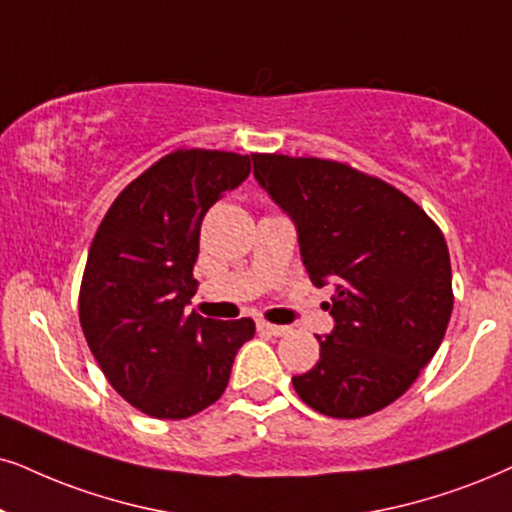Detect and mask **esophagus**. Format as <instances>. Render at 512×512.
Segmentation results:
<instances>
[{"mask_svg":"<svg viewBox=\"0 0 512 512\" xmlns=\"http://www.w3.org/2000/svg\"><path fill=\"white\" fill-rule=\"evenodd\" d=\"M257 326H260V331L269 333V335H276V338H281V335H286L290 331L288 326H276V323H269V321H260Z\"/></svg>","mask_w":512,"mask_h":512,"instance_id":"esophagus-1","label":"esophagus"}]
</instances>
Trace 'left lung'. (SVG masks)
Listing matches in <instances>:
<instances>
[{"label": "left lung", "mask_w": 512, "mask_h": 512, "mask_svg": "<svg viewBox=\"0 0 512 512\" xmlns=\"http://www.w3.org/2000/svg\"><path fill=\"white\" fill-rule=\"evenodd\" d=\"M255 177L293 217L316 286L338 283L335 328L312 371L295 375L304 404L364 418L399 399L442 345L451 309L444 234L387 181L323 158L252 153Z\"/></svg>", "instance_id": "left-lung-1"}]
</instances>
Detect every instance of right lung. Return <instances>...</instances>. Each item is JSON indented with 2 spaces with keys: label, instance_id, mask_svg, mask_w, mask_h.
Segmentation results:
<instances>
[{
  "label": "right lung",
  "instance_id": "obj_1",
  "mask_svg": "<svg viewBox=\"0 0 512 512\" xmlns=\"http://www.w3.org/2000/svg\"><path fill=\"white\" fill-rule=\"evenodd\" d=\"M250 174V155L177 148L129 181L89 248L80 326L113 390L151 418L208 409L255 321L186 314L200 222Z\"/></svg>",
  "mask_w": 512,
  "mask_h": 512
}]
</instances>
